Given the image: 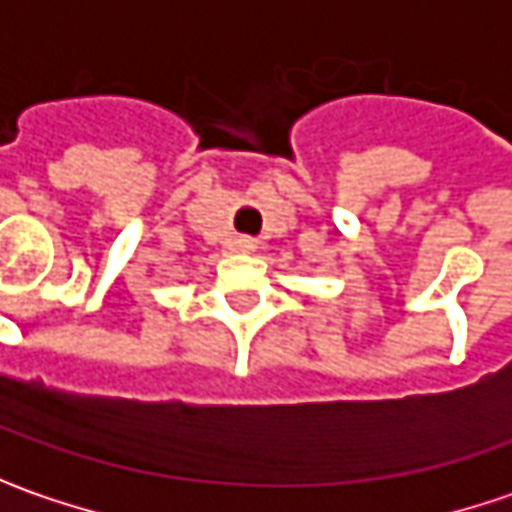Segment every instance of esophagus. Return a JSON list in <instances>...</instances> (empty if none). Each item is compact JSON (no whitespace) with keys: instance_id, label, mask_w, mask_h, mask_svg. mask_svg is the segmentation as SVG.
<instances>
[{"instance_id":"esophagus-1","label":"esophagus","mask_w":512,"mask_h":512,"mask_svg":"<svg viewBox=\"0 0 512 512\" xmlns=\"http://www.w3.org/2000/svg\"><path fill=\"white\" fill-rule=\"evenodd\" d=\"M239 247L242 250H253V239H239Z\"/></svg>"}]
</instances>
